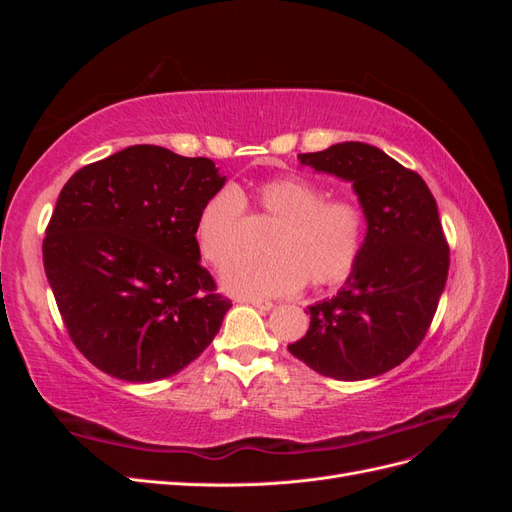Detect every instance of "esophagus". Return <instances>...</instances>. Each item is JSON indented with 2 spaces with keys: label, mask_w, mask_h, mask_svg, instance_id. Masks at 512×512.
Returning <instances> with one entry per match:
<instances>
[{
  "label": "esophagus",
  "mask_w": 512,
  "mask_h": 512,
  "mask_svg": "<svg viewBox=\"0 0 512 512\" xmlns=\"http://www.w3.org/2000/svg\"><path fill=\"white\" fill-rule=\"evenodd\" d=\"M239 303H247V305H254L256 309H262V312H269L273 307V303L269 299H254V297H239Z\"/></svg>",
  "instance_id": "obj_1"
}]
</instances>
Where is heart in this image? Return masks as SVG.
Wrapping results in <instances>:
<instances>
[{"label": "heart", "instance_id": "b5f03b06", "mask_svg": "<svg viewBox=\"0 0 512 512\" xmlns=\"http://www.w3.org/2000/svg\"><path fill=\"white\" fill-rule=\"evenodd\" d=\"M254 206L276 222L267 257L227 262L242 249V207ZM365 213L346 198H327L318 183L275 177L250 192L220 190L200 207L194 239L200 256L222 269L224 288L241 297H282L303 282L314 288L344 282L359 260Z\"/></svg>", "mask_w": 512, "mask_h": 512}]
</instances>
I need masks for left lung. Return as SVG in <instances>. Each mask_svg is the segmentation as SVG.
<instances>
[{"mask_svg":"<svg viewBox=\"0 0 512 512\" xmlns=\"http://www.w3.org/2000/svg\"><path fill=\"white\" fill-rule=\"evenodd\" d=\"M299 160L352 183L367 232L346 286L307 307L309 329L288 350L327 378H376L423 342L444 292L451 260L436 198L374 145L337 143Z\"/></svg>","mask_w":512,"mask_h":512,"instance_id":"obj_1","label":"left lung"}]
</instances>
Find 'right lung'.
Listing matches in <instances>:
<instances>
[{
	"label": "right lung",
	"mask_w": 512,
	"mask_h": 512,
	"mask_svg": "<svg viewBox=\"0 0 512 512\" xmlns=\"http://www.w3.org/2000/svg\"><path fill=\"white\" fill-rule=\"evenodd\" d=\"M224 183L209 158L134 145L59 192L44 271L74 346L104 374L168 378L218 335L232 303L200 267L194 226Z\"/></svg>",
	"instance_id": "right-lung-1"
}]
</instances>
